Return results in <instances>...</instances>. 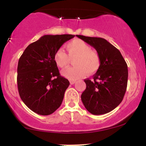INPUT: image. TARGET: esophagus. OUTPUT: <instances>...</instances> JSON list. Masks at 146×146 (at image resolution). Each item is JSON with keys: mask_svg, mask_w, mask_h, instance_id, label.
Returning a JSON list of instances; mask_svg holds the SVG:
<instances>
[{"mask_svg": "<svg viewBox=\"0 0 146 146\" xmlns=\"http://www.w3.org/2000/svg\"><path fill=\"white\" fill-rule=\"evenodd\" d=\"M75 82H76V81H74V80H70V85H73V84H75Z\"/></svg>", "mask_w": 146, "mask_h": 146, "instance_id": "34e87169", "label": "esophagus"}]
</instances>
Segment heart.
<instances>
[{
  "label": "heart",
  "mask_w": 146,
  "mask_h": 146,
  "mask_svg": "<svg viewBox=\"0 0 146 146\" xmlns=\"http://www.w3.org/2000/svg\"><path fill=\"white\" fill-rule=\"evenodd\" d=\"M68 55L62 49H59L54 56L55 63L61 68H65L69 65L70 59L76 57L74 65L62 71V75L67 79L76 80L85 76L86 73H95L101 66V57L94 50L85 42L80 39H75L66 45Z\"/></svg>",
  "instance_id": "obj_1"
}]
</instances>
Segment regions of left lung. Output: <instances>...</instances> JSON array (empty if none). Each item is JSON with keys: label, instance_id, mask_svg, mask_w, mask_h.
Wrapping results in <instances>:
<instances>
[{"label": "left lung", "instance_id": "8db88e82", "mask_svg": "<svg viewBox=\"0 0 146 146\" xmlns=\"http://www.w3.org/2000/svg\"><path fill=\"white\" fill-rule=\"evenodd\" d=\"M76 36L92 46L101 57V66L92 79L85 80L81 95L85 108L93 115H103L116 108L127 90L128 68L120 52L102 38Z\"/></svg>", "mask_w": 146, "mask_h": 146}]
</instances>
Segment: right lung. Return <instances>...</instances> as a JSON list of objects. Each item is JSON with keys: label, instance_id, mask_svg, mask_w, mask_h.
<instances>
[{"label": "right lung", "instance_id": "obj_1", "mask_svg": "<svg viewBox=\"0 0 146 146\" xmlns=\"http://www.w3.org/2000/svg\"><path fill=\"white\" fill-rule=\"evenodd\" d=\"M74 35H45L30 44L19 59L17 87L21 100L37 114L48 115L60 107L69 81L59 73L54 56Z\"/></svg>", "mask_w": 146, "mask_h": 146}]
</instances>
